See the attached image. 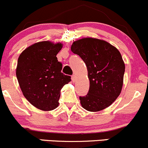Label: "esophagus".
Segmentation results:
<instances>
[{
	"mask_svg": "<svg viewBox=\"0 0 148 148\" xmlns=\"http://www.w3.org/2000/svg\"><path fill=\"white\" fill-rule=\"evenodd\" d=\"M71 79H72V81L73 82H75V80H76V77H75V75H72V77H71Z\"/></svg>",
	"mask_w": 148,
	"mask_h": 148,
	"instance_id": "esophagus-1",
	"label": "esophagus"
}]
</instances>
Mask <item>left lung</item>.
Segmentation results:
<instances>
[{
    "label": "left lung",
    "mask_w": 148,
    "mask_h": 148,
    "mask_svg": "<svg viewBox=\"0 0 148 148\" xmlns=\"http://www.w3.org/2000/svg\"><path fill=\"white\" fill-rule=\"evenodd\" d=\"M71 51L85 63L90 80L88 93L80 97L81 105L92 112L107 108L123 87L125 64L119 51L106 41L92 37L74 42Z\"/></svg>",
    "instance_id": "1"
}]
</instances>
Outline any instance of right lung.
Returning a JSON list of instances; mask_svg holds the SVG:
<instances>
[{
  "mask_svg": "<svg viewBox=\"0 0 148 148\" xmlns=\"http://www.w3.org/2000/svg\"><path fill=\"white\" fill-rule=\"evenodd\" d=\"M61 43L39 42L25 49L18 58L16 76L23 95L31 104L42 111L58 106L61 90L71 82L61 73L62 63L56 55Z\"/></svg>",
  "mask_w": 148,
  "mask_h": 148,
  "instance_id": "obj_1",
  "label": "right lung"
}]
</instances>
